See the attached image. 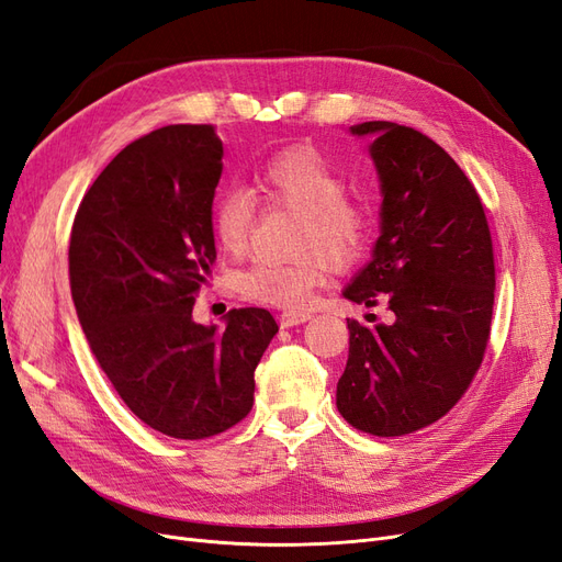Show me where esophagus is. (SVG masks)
Masks as SVG:
<instances>
[{"instance_id":"esophagus-1","label":"esophagus","mask_w":562,"mask_h":562,"mask_svg":"<svg viewBox=\"0 0 562 562\" xmlns=\"http://www.w3.org/2000/svg\"><path fill=\"white\" fill-rule=\"evenodd\" d=\"M310 318H312L310 312H283L279 316V323H281V328H293V326H297V323H304Z\"/></svg>"}]
</instances>
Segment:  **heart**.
Returning a JSON list of instances; mask_svg holds the SVG:
<instances>
[{
	"label": "heart",
	"mask_w": 562,
	"mask_h": 562,
	"mask_svg": "<svg viewBox=\"0 0 562 562\" xmlns=\"http://www.w3.org/2000/svg\"><path fill=\"white\" fill-rule=\"evenodd\" d=\"M252 187L269 206L300 211L291 260H258L239 274L246 300L281 310L307 307L316 285L337 265L359 260L368 248L372 220L361 201L345 196V180L335 164L312 145H291L267 157L252 173ZM255 206L239 190H220L211 201V229L217 246L246 250Z\"/></svg>",
	"instance_id": "b5f03b06"
}]
</instances>
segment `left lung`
I'll return each mask as SVG.
<instances>
[{
	"label": "left lung",
	"instance_id": "obj_1",
	"mask_svg": "<svg viewBox=\"0 0 562 562\" xmlns=\"http://www.w3.org/2000/svg\"><path fill=\"white\" fill-rule=\"evenodd\" d=\"M382 182V234L345 297L394 323L347 321L337 411L370 436H405L467 394L490 339L495 250L483 203L448 151L411 126L366 122ZM370 321V318H368Z\"/></svg>",
	"mask_w": 562,
	"mask_h": 562
}]
</instances>
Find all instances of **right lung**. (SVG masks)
<instances>
[{"instance_id":"right-lung-1","label":"right lung","mask_w":562,"mask_h":562,"mask_svg":"<svg viewBox=\"0 0 562 562\" xmlns=\"http://www.w3.org/2000/svg\"><path fill=\"white\" fill-rule=\"evenodd\" d=\"M223 140L176 124L133 140L83 194L70 234V288L95 361L128 411L159 434L211 438L252 407L274 316L232 310L225 330L192 318L215 262L211 201Z\"/></svg>"}]
</instances>
